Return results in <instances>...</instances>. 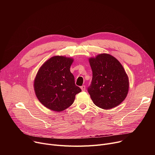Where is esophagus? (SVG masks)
Wrapping results in <instances>:
<instances>
[{
  "instance_id": "obj_1",
  "label": "esophagus",
  "mask_w": 155,
  "mask_h": 155,
  "mask_svg": "<svg viewBox=\"0 0 155 155\" xmlns=\"http://www.w3.org/2000/svg\"><path fill=\"white\" fill-rule=\"evenodd\" d=\"M80 88L82 89V91H85V85H82V87H80Z\"/></svg>"
}]
</instances>
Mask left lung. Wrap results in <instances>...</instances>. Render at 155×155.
<instances>
[{
  "mask_svg": "<svg viewBox=\"0 0 155 155\" xmlns=\"http://www.w3.org/2000/svg\"><path fill=\"white\" fill-rule=\"evenodd\" d=\"M92 80L88 92L97 107L108 110L123 102L128 94L129 82L123 65L113 56L102 53L88 60Z\"/></svg>",
  "mask_w": 155,
  "mask_h": 155,
  "instance_id": "8db88e82",
  "label": "left lung"
}]
</instances>
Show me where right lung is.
Instances as JSON below:
<instances>
[{"mask_svg": "<svg viewBox=\"0 0 155 155\" xmlns=\"http://www.w3.org/2000/svg\"><path fill=\"white\" fill-rule=\"evenodd\" d=\"M73 59L54 56L39 69L34 80V89L39 101L53 111L64 110L73 103L82 90L75 84L70 68Z\"/></svg>", "mask_w": 155, "mask_h": 155, "instance_id": "add662e5", "label": "right lung"}]
</instances>
